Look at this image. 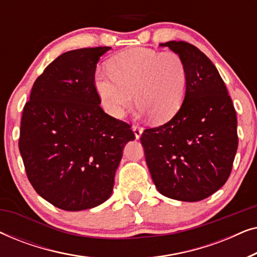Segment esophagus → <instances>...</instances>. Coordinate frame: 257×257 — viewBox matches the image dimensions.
<instances>
[{
  "instance_id": "obj_1",
  "label": "esophagus",
  "mask_w": 257,
  "mask_h": 257,
  "mask_svg": "<svg viewBox=\"0 0 257 257\" xmlns=\"http://www.w3.org/2000/svg\"><path fill=\"white\" fill-rule=\"evenodd\" d=\"M132 130H133V132H135L136 138L137 139L140 138V136H142V133H143V127H140L139 125H133Z\"/></svg>"
}]
</instances>
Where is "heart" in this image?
Returning a JSON list of instances; mask_svg holds the SVG:
<instances>
[{
  "label": "heart",
  "mask_w": 257,
  "mask_h": 257,
  "mask_svg": "<svg viewBox=\"0 0 257 257\" xmlns=\"http://www.w3.org/2000/svg\"><path fill=\"white\" fill-rule=\"evenodd\" d=\"M107 68L108 72L96 73L94 84L113 117L124 115L133 93L139 113H149L156 122L170 120L181 107L187 69L177 52L132 49L113 56Z\"/></svg>",
  "instance_id": "obj_1"
}]
</instances>
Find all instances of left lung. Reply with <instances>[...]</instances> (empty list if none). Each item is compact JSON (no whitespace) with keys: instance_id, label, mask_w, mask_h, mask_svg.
Returning a JSON list of instances; mask_svg holds the SVG:
<instances>
[{"instance_id":"left-lung-1","label":"left lung","mask_w":257,"mask_h":257,"mask_svg":"<svg viewBox=\"0 0 257 257\" xmlns=\"http://www.w3.org/2000/svg\"><path fill=\"white\" fill-rule=\"evenodd\" d=\"M167 47L185 62L184 103L173 118L140 137L151 177L161 194L200 201L229 178L236 154L237 118L233 101L212 61L187 42Z\"/></svg>"}]
</instances>
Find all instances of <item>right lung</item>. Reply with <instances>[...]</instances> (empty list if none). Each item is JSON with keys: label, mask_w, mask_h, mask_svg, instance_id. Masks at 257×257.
I'll list each match as a JSON object with an SVG mask.
<instances>
[{"label": "right lung", "mask_w": 257, "mask_h": 257, "mask_svg": "<svg viewBox=\"0 0 257 257\" xmlns=\"http://www.w3.org/2000/svg\"><path fill=\"white\" fill-rule=\"evenodd\" d=\"M110 47L68 51L35 80L23 107L19 147L27 177L42 198L76 212L110 198L131 125L105 113L94 84Z\"/></svg>", "instance_id": "1"}]
</instances>
